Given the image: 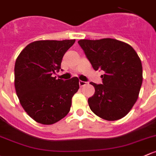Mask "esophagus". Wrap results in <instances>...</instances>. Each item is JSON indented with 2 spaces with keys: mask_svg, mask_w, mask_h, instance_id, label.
<instances>
[{
  "mask_svg": "<svg viewBox=\"0 0 156 156\" xmlns=\"http://www.w3.org/2000/svg\"><path fill=\"white\" fill-rule=\"evenodd\" d=\"M85 84H87L86 81H79V85H80V87L84 86Z\"/></svg>",
  "mask_w": 156,
  "mask_h": 156,
  "instance_id": "esophagus-1",
  "label": "esophagus"
}]
</instances>
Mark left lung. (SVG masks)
<instances>
[{
    "instance_id": "left-lung-1",
    "label": "left lung",
    "mask_w": 156,
    "mask_h": 156,
    "mask_svg": "<svg viewBox=\"0 0 156 156\" xmlns=\"http://www.w3.org/2000/svg\"><path fill=\"white\" fill-rule=\"evenodd\" d=\"M78 44L95 70H102V84L90 82L95 93L88 99L96 115L108 121L124 117L138 98L143 81L140 57L129 44L117 39H81Z\"/></svg>"
}]
</instances>
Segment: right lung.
Returning a JSON list of instances; mask_svg holds the SVG:
<instances>
[{"mask_svg": "<svg viewBox=\"0 0 156 156\" xmlns=\"http://www.w3.org/2000/svg\"><path fill=\"white\" fill-rule=\"evenodd\" d=\"M75 39L39 40L27 45L15 64V88L20 104L39 123L51 125L67 115L79 89L74 77L63 81L52 75L60 69L66 52Z\"/></svg>", "mask_w": 156, "mask_h": 156, "instance_id": "1", "label": "right lung"}]
</instances>
